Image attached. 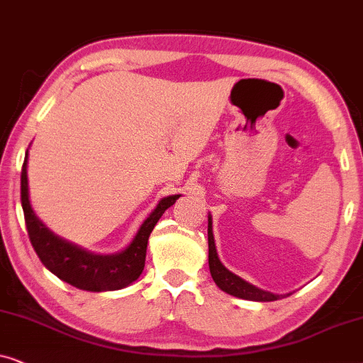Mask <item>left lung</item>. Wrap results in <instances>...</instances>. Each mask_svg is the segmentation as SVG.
Instances as JSON below:
<instances>
[{
	"label": "left lung",
	"mask_w": 363,
	"mask_h": 363,
	"mask_svg": "<svg viewBox=\"0 0 363 363\" xmlns=\"http://www.w3.org/2000/svg\"><path fill=\"white\" fill-rule=\"evenodd\" d=\"M207 240H209L211 275L220 291L230 294V296L234 297L245 298V301H255V302H270V301H277V298H280V296H275V294L260 291V289L250 286L249 282H245V280L238 277L235 274H232L230 270H227L224 265L220 264L219 257H217L214 235H212L211 217H209V225H207Z\"/></svg>",
	"instance_id": "8db88e82"
}]
</instances>
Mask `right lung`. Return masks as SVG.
Instances as JSON below:
<instances>
[{
	"label": "right lung",
	"instance_id": "obj_1",
	"mask_svg": "<svg viewBox=\"0 0 363 363\" xmlns=\"http://www.w3.org/2000/svg\"><path fill=\"white\" fill-rule=\"evenodd\" d=\"M28 151L21 169V206L26 220L28 235L33 249L48 270L56 277L77 289L91 292L118 291L133 284L143 274L146 262L147 239L154 225L161 219L164 211L171 207L181 196H169L159 202L151 216L143 222L136 238L128 245V249L114 255H96L76 247L66 240L52 234L46 225L38 219L31 209L28 196Z\"/></svg>",
	"mask_w": 363,
	"mask_h": 363
}]
</instances>
